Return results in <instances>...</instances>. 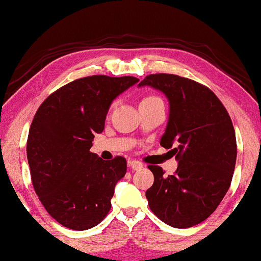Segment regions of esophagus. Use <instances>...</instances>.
Masks as SVG:
<instances>
[{
  "instance_id": "esophagus-1",
  "label": "esophagus",
  "mask_w": 261,
  "mask_h": 261,
  "mask_svg": "<svg viewBox=\"0 0 261 261\" xmlns=\"http://www.w3.org/2000/svg\"><path fill=\"white\" fill-rule=\"evenodd\" d=\"M127 165L130 166L133 170H140V169L143 168V164L140 161H128Z\"/></svg>"
}]
</instances>
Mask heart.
Wrapping results in <instances>:
<instances>
[{
  "instance_id": "b5f03b06",
  "label": "heart",
  "mask_w": 261,
  "mask_h": 261,
  "mask_svg": "<svg viewBox=\"0 0 261 261\" xmlns=\"http://www.w3.org/2000/svg\"><path fill=\"white\" fill-rule=\"evenodd\" d=\"M152 98H158V97H154V96H149V97H146L144 99H152Z\"/></svg>"
}]
</instances>
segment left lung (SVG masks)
Listing matches in <instances>:
<instances>
[{
  "label": "left lung",
  "mask_w": 261,
  "mask_h": 261,
  "mask_svg": "<svg viewBox=\"0 0 261 261\" xmlns=\"http://www.w3.org/2000/svg\"><path fill=\"white\" fill-rule=\"evenodd\" d=\"M162 91L170 106L161 146L171 149L178 166L165 176L161 166L146 191L150 210L176 228L198 225L209 218L230 188L237 158L231 118L212 90L174 74H150L139 84Z\"/></svg>",
  "instance_id": "left-lung-1"
}]
</instances>
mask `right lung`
Returning <instances> with one entry per match:
<instances>
[{"instance_id": "add662e5", "label": "right lung", "mask_w": 261, "mask_h": 261, "mask_svg": "<svg viewBox=\"0 0 261 261\" xmlns=\"http://www.w3.org/2000/svg\"><path fill=\"white\" fill-rule=\"evenodd\" d=\"M139 83L134 76L92 75L51 93L37 109L27 142L31 181L40 202L59 224L84 231L111 210L126 159L103 161L90 152L95 134L120 93Z\"/></svg>"}]
</instances>
